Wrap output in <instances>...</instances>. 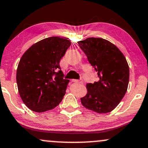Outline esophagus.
<instances>
[{
    "label": "esophagus",
    "instance_id": "esophagus-1",
    "mask_svg": "<svg viewBox=\"0 0 148 148\" xmlns=\"http://www.w3.org/2000/svg\"><path fill=\"white\" fill-rule=\"evenodd\" d=\"M71 82H74V83H81V84L83 83V81L82 80H77V79H72Z\"/></svg>",
    "mask_w": 148,
    "mask_h": 148
}]
</instances>
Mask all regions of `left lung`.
<instances>
[{
	"label": "left lung",
	"mask_w": 148,
	"mask_h": 148,
	"mask_svg": "<svg viewBox=\"0 0 148 148\" xmlns=\"http://www.w3.org/2000/svg\"><path fill=\"white\" fill-rule=\"evenodd\" d=\"M78 44L99 77V82L86 84L82 104L98 113H109L127 91L130 71L126 59L117 47L104 39L88 37Z\"/></svg>",
	"instance_id": "left-lung-1"
}]
</instances>
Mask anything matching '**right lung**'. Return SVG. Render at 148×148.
<instances>
[{
  "label": "right lung",
  "mask_w": 148,
  "mask_h": 148,
  "mask_svg": "<svg viewBox=\"0 0 148 148\" xmlns=\"http://www.w3.org/2000/svg\"><path fill=\"white\" fill-rule=\"evenodd\" d=\"M71 42L51 37L32 45L22 56L16 73L18 92L32 111L42 113L60 104L69 81L63 79L60 60Z\"/></svg>",
  "instance_id": "add662e5"
}]
</instances>
